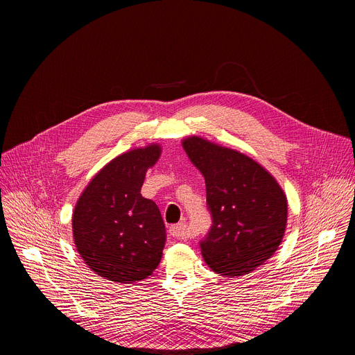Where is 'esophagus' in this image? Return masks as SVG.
I'll use <instances>...</instances> for the list:
<instances>
[{
    "instance_id": "obj_1",
    "label": "esophagus",
    "mask_w": 355,
    "mask_h": 355,
    "mask_svg": "<svg viewBox=\"0 0 355 355\" xmlns=\"http://www.w3.org/2000/svg\"><path fill=\"white\" fill-rule=\"evenodd\" d=\"M186 227H187L186 223H178V225L171 226L169 233H171V236H173L176 239H183L186 234Z\"/></svg>"
}]
</instances>
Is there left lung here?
I'll return each mask as SVG.
<instances>
[{"instance_id": "1", "label": "left lung", "mask_w": 355, "mask_h": 355, "mask_svg": "<svg viewBox=\"0 0 355 355\" xmlns=\"http://www.w3.org/2000/svg\"><path fill=\"white\" fill-rule=\"evenodd\" d=\"M182 146L206 182L211 227L202 256L217 275H249L279 249L287 225L280 184L252 157L189 136Z\"/></svg>"}]
</instances>
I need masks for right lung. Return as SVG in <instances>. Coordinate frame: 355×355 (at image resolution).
<instances>
[{"instance_id": "1", "label": "right lung", "mask_w": 355, "mask_h": 355, "mask_svg": "<svg viewBox=\"0 0 355 355\" xmlns=\"http://www.w3.org/2000/svg\"><path fill=\"white\" fill-rule=\"evenodd\" d=\"M159 156L156 144L119 155L94 176L76 202V250L106 280L136 283L160 263L165 223L156 203L141 195L145 175Z\"/></svg>"}]
</instances>
